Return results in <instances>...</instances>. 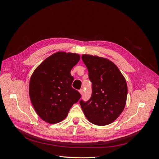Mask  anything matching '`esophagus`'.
Wrapping results in <instances>:
<instances>
[{"instance_id": "34e87169", "label": "esophagus", "mask_w": 159, "mask_h": 159, "mask_svg": "<svg viewBox=\"0 0 159 159\" xmlns=\"http://www.w3.org/2000/svg\"><path fill=\"white\" fill-rule=\"evenodd\" d=\"M79 93H80V95H82V94H83V89H81L79 90Z\"/></svg>"}]
</instances>
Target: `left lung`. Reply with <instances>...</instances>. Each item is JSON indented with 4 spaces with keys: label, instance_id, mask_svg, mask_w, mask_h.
Segmentation results:
<instances>
[{
    "label": "left lung",
    "instance_id": "1",
    "mask_svg": "<svg viewBox=\"0 0 159 159\" xmlns=\"http://www.w3.org/2000/svg\"><path fill=\"white\" fill-rule=\"evenodd\" d=\"M92 95L88 102L80 101L86 119L97 126H106L117 119L126 104L128 86L120 71L112 61L103 57L82 55Z\"/></svg>",
    "mask_w": 159,
    "mask_h": 159
}]
</instances>
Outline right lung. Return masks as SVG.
<instances>
[{
  "label": "right lung",
  "instance_id": "add662e5",
  "mask_svg": "<svg viewBox=\"0 0 159 159\" xmlns=\"http://www.w3.org/2000/svg\"><path fill=\"white\" fill-rule=\"evenodd\" d=\"M80 60L77 53L58 52L37 66L29 84L31 104L40 118L49 124L63 120L81 95L71 87V70Z\"/></svg>",
  "mask_w": 159,
  "mask_h": 159
}]
</instances>
